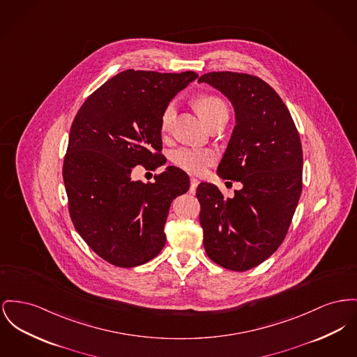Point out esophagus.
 <instances>
[{"label":"esophagus","mask_w":357,"mask_h":357,"mask_svg":"<svg viewBox=\"0 0 357 357\" xmlns=\"http://www.w3.org/2000/svg\"><path fill=\"white\" fill-rule=\"evenodd\" d=\"M197 186H198V179L197 178H190V191L191 192H194L195 189H197Z\"/></svg>","instance_id":"esophagus-1"}]
</instances>
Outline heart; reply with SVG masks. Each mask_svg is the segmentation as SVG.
<instances>
[{
  "label": "heart",
  "mask_w": 357,
  "mask_h": 357,
  "mask_svg": "<svg viewBox=\"0 0 357 357\" xmlns=\"http://www.w3.org/2000/svg\"><path fill=\"white\" fill-rule=\"evenodd\" d=\"M194 104H195L198 113L206 123H209L211 119H214L220 113L228 112L224 101L214 94H201L195 98ZM174 117H175V104L168 102L160 114L162 132H166L169 129ZM171 160L174 162V165H176L178 167H181L185 171H189L192 174H201L213 165L214 155L206 149L178 148L172 152Z\"/></svg>",
  "instance_id": "obj_1"
}]
</instances>
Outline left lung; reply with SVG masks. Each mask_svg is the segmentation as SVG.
I'll return each instance as SVG.
<instances>
[{
	"mask_svg": "<svg viewBox=\"0 0 357 357\" xmlns=\"http://www.w3.org/2000/svg\"><path fill=\"white\" fill-rule=\"evenodd\" d=\"M198 82L220 90L234 107L236 126L217 172L243 183L233 198L211 183L198 185L204 247L218 266L247 271L279 248L291 224L302 191L299 133L287 106L259 77L218 71Z\"/></svg>",
	"mask_w": 357,
	"mask_h": 357,
	"instance_id": "1",
	"label": "left lung"
}]
</instances>
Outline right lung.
<instances>
[{"mask_svg": "<svg viewBox=\"0 0 357 357\" xmlns=\"http://www.w3.org/2000/svg\"><path fill=\"white\" fill-rule=\"evenodd\" d=\"M197 78L126 70L91 93L73 121L63 162L68 213L86 244L116 267L142 266L166 244L168 210L189 190V175L168 166L143 183L130 174L165 165L162 110Z\"/></svg>", "mask_w": 357, "mask_h": 357, "instance_id": "1", "label": "right lung"}]
</instances>
